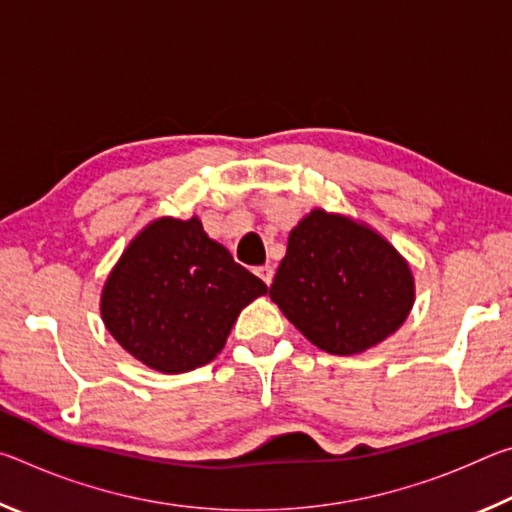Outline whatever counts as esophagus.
<instances>
[{
    "label": "esophagus",
    "instance_id": "obj_1",
    "mask_svg": "<svg viewBox=\"0 0 512 512\" xmlns=\"http://www.w3.org/2000/svg\"><path fill=\"white\" fill-rule=\"evenodd\" d=\"M255 273H257L259 277H262L266 287H271V282H273V266H271V264H264V266H259Z\"/></svg>",
    "mask_w": 512,
    "mask_h": 512
}]
</instances>
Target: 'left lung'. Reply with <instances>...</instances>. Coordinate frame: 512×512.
Returning <instances> with one entry per match:
<instances>
[{
	"label": "left lung",
	"instance_id": "obj_1",
	"mask_svg": "<svg viewBox=\"0 0 512 512\" xmlns=\"http://www.w3.org/2000/svg\"><path fill=\"white\" fill-rule=\"evenodd\" d=\"M268 296L316 348L348 357L402 327L415 282L409 262L379 232L311 210L291 230Z\"/></svg>",
	"mask_w": 512,
	"mask_h": 512
}]
</instances>
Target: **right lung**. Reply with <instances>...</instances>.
I'll return each mask as SVG.
<instances>
[{"label":"right lung","instance_id":"obj_1","mask_svg":"<svg viewBox=\"0 0 512 512\" xmlns=\"http://www.w3.org/2000/svg\"><path fill=\"white\" fill-rule=\"evenodd\" d=\"M266 291L228 248L205 235L198 216H162L128 244L110 271L101 318L137 361L176 375L210 363L241 309Z\"/></svg>","mask_w":512,"mask_h":512}]
</instances>
